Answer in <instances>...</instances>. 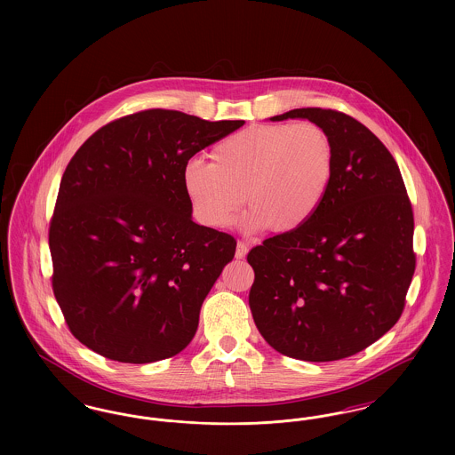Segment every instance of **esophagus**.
<instances>
[{
    "label": "esophagus",
    "mask_w": 455,
    "mask_h": 455,
    "mask_svg": "<svg viewBox=\"0 0 455 455\" xmlns=\"http://www.w3.org/2000/svg\"><path fill=\"white\" fill-rule=\"evenodd\" d=\"M247 252H249V247H247V243H245V242H242V240H238L237 251H235V258H237V259H243V258L247 256Z\"/></svg>",
    "instance_id": "1"
}]
</instances>
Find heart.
<instances>
[{
	"label": "heart",
	"instance_id": "b5f03b06",
	"mask_svg": "<svg viewBox=\"0 0 455 455\" xmlns=\"http://www.w3.org/2000/svg\"><path fill=\"white\" fill-rule=\"evenodd\" d=\"M213 164L191 158L182 171L196 220L220 228L240 218L247 232L284 235L305 227L324 203L334 173V147L319 124H267L220 141Z\"/></svg>",
	"mask_w": 455,
	"mask_h": 455
}]
</instances>
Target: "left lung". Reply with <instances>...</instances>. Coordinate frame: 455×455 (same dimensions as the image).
I'll list each match as a JSON object with an SVG mask.
<instances>
[{"mask_svg":"<svg viewBox=\"0 0 455 455\" xmlns=\"http://www.w3.org/2000/svg\"><path fill=\"white\" fill-rule=\"evenodd\" d=\"M286 119L329 134L334 173L315 217L249 252V305L269 347L334 362L375 343L403 314L416 262L411 203L395 160L362 123L317 108L269 117Z\"/></svg>","mask_w":455,"mask_h":455,"instance_id":"obj_1","label":"left lung"}]
</instances>
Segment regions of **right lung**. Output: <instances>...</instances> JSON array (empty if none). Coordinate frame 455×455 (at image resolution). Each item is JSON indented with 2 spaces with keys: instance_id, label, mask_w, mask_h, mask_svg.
Segmentation results:
<instances>
[{
  "instance_id": "right-lung-1",
  "label": "right lung",
  "mask_w": 455,
  "mask_h": 455,
  "mask_svg": "<svg viewBox=\"0 0 455 455\" xmlns=\"http://www.w3.org/2000/svg\"><path fill=\"white\" fill-rule=\"evenodd\" d=\"M243 126L152 108L93 132L68 164L49 228L52 290L73 336L121 363L195 338L235 238L193 221L182 171Z\"/></svg>"
}]
</instances>
